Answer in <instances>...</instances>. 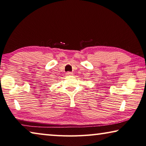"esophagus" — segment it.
Returning <instances> with one entry per match:
<instances>
[{"label":"esophagus","instance_id":"obj_1","mask_svg":"<svg viewBox=\"0 0 146 146\" xmlns=\"http://www.w3.org/2000/svg\"><path fill=\"white\" fill-rule=\"evenodd\" d=\"M66 75L68 76H71V75H73V73H71V72H68V73H66Z\"/></svg>","mask_w":146,"mask_h":146}]
</instances>
